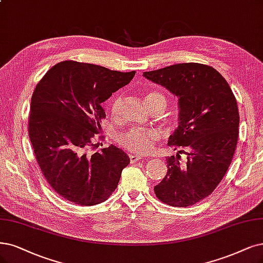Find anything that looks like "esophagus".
<instances>
[{
  "instance_id": "1",
  "label": "esophagus",
  "mask_w": 263,
  "mask_h": 263,
  "mask_svg": "<svg viewBox=\"0 0 263 263\" xmlns=\"http://www.w3.org/2000/svg\"><path fill=\"white\" fill-rule=\"evenodd\" d=\"M141 159H142V157L138 156V155H130V162L131 163H135V162L141 160Z\"/></svg>"
}]
</instances>
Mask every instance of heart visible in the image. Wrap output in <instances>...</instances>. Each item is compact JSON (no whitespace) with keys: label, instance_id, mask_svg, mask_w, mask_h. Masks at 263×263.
<instances>
[{"label":"heart","instance_id":"b5f03b06","mask_svg":"<svg viewBox=\"0 0 263 263\" xmlns=\"http://www.w3.org/2000/svg\"><path fill=\"white\" fill-rule=\"evenodd\" d=\"M152 95H160L158 93L152 92L146 95L145 100L148 99ZM122 103L121 95H117L110 106V112L111 115L118 116L120 111V107ZM158 139V132L155 130L148 129H130L124 133L119 134L118 142L123 148L129 151L134 154L144 155L153 151L154 144Z\"/></svg>","mask_w":263,"mask_h":263}]
</instances>
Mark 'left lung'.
I'll return each instance as SVG.
<instances>
[{"instance_id": "left-lung-1", "label": "left lung", "mask_w": 263, "mask_h": 263, "mask_svg": "<svg viewBox=\"0 0 263 263\" xmlns=\"http://www.w3.org/2000/svg\"><path fill=\"white\" fill-rule=\"evenodd\" d=\"M143 76L178 97L179 125L168 145L174 151L190 149L186 162L180 161L179 154L167 158L166 177L154 191L170 206L195 205L219 185L235 153L239 125L235 96L221 73L207 65L177 64Z\"/></svg>"}]
</instances>
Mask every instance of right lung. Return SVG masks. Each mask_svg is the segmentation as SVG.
<instances>
[{
	"label": "right lung",
	"instance_id": "obj_1",
	"mask_svg": "<svg viewBox=\"0 0 263 263\" xmlns=\"http://www.w3.org/2000/svg\"><path fill=\"white\" fill-rule=\"evenodd\" d=\"M135 71L66 61L56 64L35 86L29 116V138L44 178L65 199L94 206L118 186L130 158L109 145L90 152L106 117L102 103L128 84Z\"/></svg>",
	"mask_w": 263,
	"mask_h": 263
}]
</instances>
